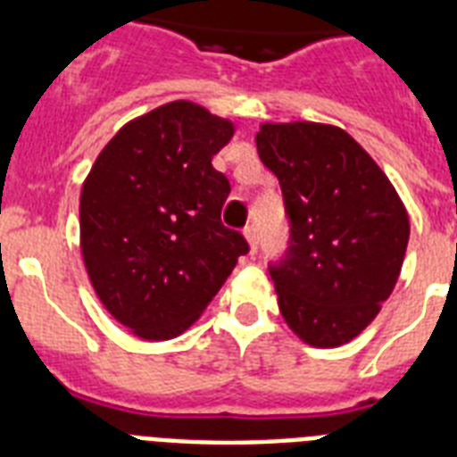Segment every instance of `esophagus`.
Returning a JSON list of instances; mask_svg holds the SVG:
<instances>
[{"label": "esophagus", "instance_id": "obj_1", "mask_svg": "<svg viewBox=\"0 0 457 457\" xmlns=\"http://www.w3.org/2000/svg\"><path fill=\"white\" fill-rule=\"evenodd\" d=\"M244 237H246V242H249V249L256 251L258 249V229H256V225H246V228H244Z\"/></svg>", "mask_w": 457, "mask_h": 457}]
</instances>
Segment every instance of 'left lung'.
Returning a JSON list of instances; mask_svg holds the SVG:
<instances>
[{"label": "left lung", "instance_id": "1", "mask_svg": "<svg viewBox=\"0 0 457 457\" xmlns=\"http://www.w3.org/2000/svg\"><path fill=\"white\" fill-rule=\"evenodd\" d=\"M258 156L275 172L289 249L270 263L282 318L315 348L355 339L396 287L411 222L382 168L337 125L263 123Z\"/></svg>", "mask_w": 457, "mask_h": 457}]
</instances>
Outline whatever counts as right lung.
<instances>
[{
  "label": "right lung",
  "instance_id": "obj_1",
  "mask_svg": "<svg viewBox=\"0 0 457 457\" xmlns=\"http://www.w3.org/2000/svg\"><path fill=\"white\" fill-rule=\"evenodd\" d=\"M232 135L228 118L199 104H163L123 125L82 185L89 282L142 339H172L194 325L249 251L222 225L229 182L211 163Z\"/></svg>",
  "mask_w": 457,
  "mask_h": 457
}]
</instances>
